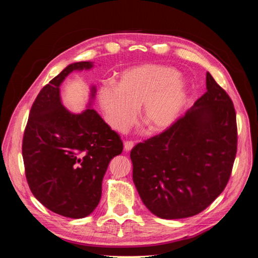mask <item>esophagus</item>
Instances as JSON below:
<instances>
[{
    "label": "esophagus",
    "instance_id": "obj_1",
    "mask_svg": "<svg viewBox=\"0 0 258 258\" xmlns=\"http://www.w3.org/2000/svg\"><path fill=\"white\" fill-rule=\"evenodd\" d=\"M134 146H135V143L132 141H126L123 143V148H124V151H126V152L131 151L132 147H134Z\"/></svg>",
    "mask_w": 258,
    "mask_h": 258
}]
</instances>
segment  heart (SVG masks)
<instances>
[{"mask_svg":"<svg viewBox=\"0 0 258 258\" xmlns=\"http://www.w3.org/2000/svg\"><path fill=\"white\" fill-rule=\"evenodd\" d=\"M186 87L175 70L160 66H141L124 71L117 86L100 91V105L110 126L126 132L135 123L138 108L151 131L170 127L185 102Z\"/></svg>","mask_w":258,"mask_h":258,"instance_id":"1","label":"heart"}]
</instances>
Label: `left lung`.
<instances>
[{"mask_svg": "<svg viewBox=\"0 0 258 258\" xmlns=\"http://www.w3.org/2000/svg\"><path fill=\"white\" fill-rule=\"evenodd\" d=\"M237 145L235 106L207 72V91L191 110L131 150L143 204L166 220L199 214L227 185Z\"/></svg>", "mask_w": 258, "mask_h": 258, "instance_id": "1", "label": "left lung"}]
</instances>
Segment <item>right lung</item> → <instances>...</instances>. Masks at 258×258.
I'll return each mask as SVG.
<instances>
[{
    "mask_svg": "<svg viewBox=\"0 0 258 258\" xmlns=\"http://www.w3.org/2000/svg\"><path fill=\"white\" fill-rule=\"evenodd\" d=\"M89 61L68 66L42 88L30 110L22 139L27 182L34 197L59 215L83 218L97 208L111 159L121 154L119 135L92 108L70 113L61 104L60 85ZM96 88H92L91 97Z\"/></svg>",
    "mask_w": 258,
    "mask_h": 258,
    "instance_id": "obj_1",
    "label": "right lung"
}]
</instances>
